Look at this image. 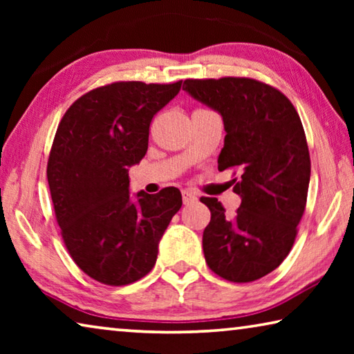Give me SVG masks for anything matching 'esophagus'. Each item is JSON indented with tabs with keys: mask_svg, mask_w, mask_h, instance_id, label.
<instances>
[{
	"mask_svg": "<svg viewBox=\"0 0 354 354\" xmlns=\"http://www.w3.org/2000/svg\"><path fill=\"white\" fill-rule=\"evenodd\" d=\"M183 201L184 205H192L196 201V195L192 190H183Z\"/></svg>",
	"mask_w": 354,
	"mask_h": 354,
	"instance_id": "34e87169",
	"label": "esophagus"
}]
</instances>
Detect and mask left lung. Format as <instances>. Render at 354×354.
<instances>
[{"mask_svg": "<svg viewBox=\"0 0 354 354\" xmlns=\"http://www.w3.org/2000/svg\"><path fill=\"white\" fill-rule=\"evenodd\" d=\"M183 91L223 120L218 170L241 169L232 179L242 200L234 217L217 198H201L211 211L206 262L232 283L256 281L289 254L306 206L310 160L301 120L279 91L248 77L187 80Z\"/></svg>", "mask_w": 354, "mask_h": 354, "instance_id": "obj_1", "label": "left lung"}]
</instances>
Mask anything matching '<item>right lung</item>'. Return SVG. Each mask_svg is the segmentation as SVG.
Segmentation results:
<instances>
[{
    "label": "right lung",
    "mask_w": 354,
    "mask_h": 354,
    "mask_svg": "<svg viewBox=\"0 0 354 354\" xmlns=\"http://www.w3.org/2000/svg\"><path fill=\"white\" fill-rule=\"evenodd\" d=\"M181 82H113L76 100L56 131L48 184L70 256L88 277L127 286L151 270L181 192L129 194L128 171L147 154L149 123Z\"/></svg>",
    "instance_id": "right-lung-1"
}]
</instances>
